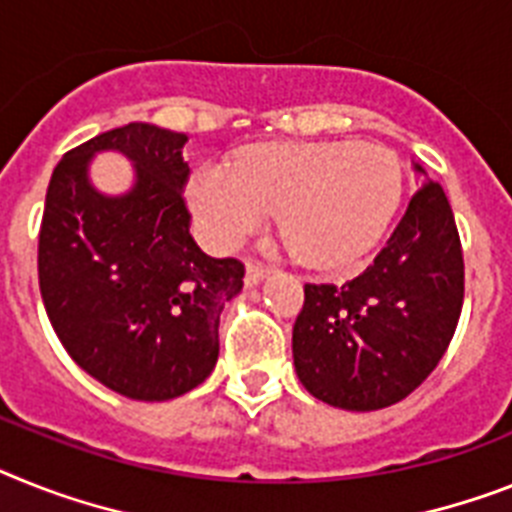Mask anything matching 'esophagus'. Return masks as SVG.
Listing matches in <instances>:
<instances>
[{
    "label": "esophagus",
    "mask_w": 512,
    "mask_h": 512,
    "mask_svg": "<svg viewBox=\"0 0 512 512\" xmlns=\"http://www.w3.org/2000/svg\"><path fill=\"white\" fill-rule=\"evenodd\" d=\"M270 273V268L265 263H260V260H247V286H255V283L263 281L265 276Z\"/></svg>",
    "instance_id": "1"
}]
</instances>
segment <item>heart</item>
I'll use <instances>...</instances> for the list:
<instances>
[{
    "label": "heart",
    "mask_w": 512,
    "mask_h": 512,
    "mask_svg": "<svg viewBox=\"0 0 512 512\" xmlns=\"http://www.w3.org/2000/svg\"><path fill=\"white\" fill-rule=\"evenodd\" d=\"M401 166L380 145L291 143L257 148L234 171L205 163L190 203L205 234L231 247L281 213L286 244L304 263H354L401 203Z\"/></svg>",
    "instance_id": "heart-1"
}]
</instances>
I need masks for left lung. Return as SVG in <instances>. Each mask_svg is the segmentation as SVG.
<instances>
[{
	"instance_id": "1",
	"label": "left lung",
	"mask_w": 512,
	"mask_h": 512,
	"mask_svg": "<svg viewBox=\"0 0 512 512\" xmlns=\"http://www.w3.org/2000/svg\"><path fill=\"white\" fill-rule=\"evenodd\" d=\"M422 171V166H416ZM463 307V249L440 182H424L375 263L346 283H304L294 367L309 393L377 411L440 364Z\"/></svg>"
}]
</instances>
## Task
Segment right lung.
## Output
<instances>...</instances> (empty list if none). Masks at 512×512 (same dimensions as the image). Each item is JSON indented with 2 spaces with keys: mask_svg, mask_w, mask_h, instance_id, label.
Segmentation results:
<instances>
[{
  "mask_svg": "<svg viewBox=\"0 0 512 512\" xmlns=\"http://www.w3.org/2000/svg\"><path fill=\"white\" fill-rule=\"evenodd\" d=\"M184 132L130 122L67 150L38 231V286L51 328L90 377L132 401L190 393L218 359L223 304L244 263L210 257L190 234ZM122 149L138 171L122 198L89 187L87 161Z\"/></svg>",
  "mask_w": 512,
  "mask_h": 512,
  "instance_id": "1",
  "label": "right lung"
}]
</instances>
